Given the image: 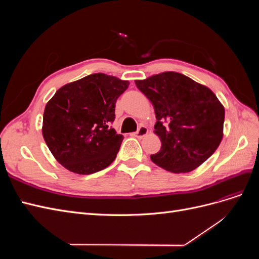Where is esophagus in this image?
Returning a JSON list of instances; mask_svg holds the SVG:
<instances>
[{"label": "esophagus", "instance_id": "34e87169", "mask_svg": "<svg viewBox=\"0 0 259 259\" xmlns=\"http://www.w3.org/2000/svg\"><path fill=\"white\" fill-rule=\"evenodd\" d=\"M147 134H148V128L146 126H144V125H140V126L137 130V132L135 133V136L137 138H143Z\"/></svg>", "mask_w": 259, "mask_h": 259}]
</instances>
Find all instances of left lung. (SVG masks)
I'll return each instance as SVG.
<instances>
[{"label":"left lung","mask_w":259,"mask_h":259,"mask_svg":"<svg viewBox=\"0 0 259 259\" xmlns=\"http://www.w3.org/2000/svg\"><path fill=\"white\" fill-rule=\"evenodd\" d=\"M135 83L154 107V132L162 146L150 155L153 163L171 173H188L216 151L225 109L209 89L173 71Z\"/></svg>","instance_id":"left-lung-1"}]
</instances>
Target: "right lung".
<instances>
[{
    "label": "right lung",
    "instance_id": "obj_1",
    "mask_svg": "<svg viewBox=\"0 0 259 259\" xmlns=\"http://www.w3.org/2000/svg\"><path fill=\"white\" fill-rule=\"evenodd\" d=\"M128 85L112 75L93 73L56 92L45 107L42 133L62 166L89 175L114 161L124 137L111 124L116 100Z\"/></svg>",
    "mask_w": 259,
    "mask_h": 259
}]
</instances>
